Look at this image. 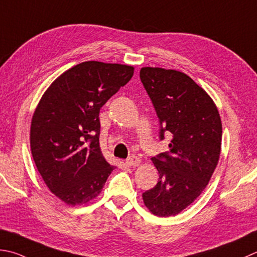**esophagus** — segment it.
I'll return each mask as SVG.
<instances>
[{
  "label": "esophagus",
  "instance_id": "34e87169",
  "mask_svg": "<svg viewBox=\"0 0 257 257\" xmlns=\"http://www.w3.org/2000/svg\"><path fill=\"white\" fill-rule=\"evenodd\" d=\"M125 163H127V165L130 166V167H135V166L140 165V159L137 157V156H130V157L125 160Z\"/></svg>",
  "mask_w": 257,
  "mask_h": 257
}]
</instances>
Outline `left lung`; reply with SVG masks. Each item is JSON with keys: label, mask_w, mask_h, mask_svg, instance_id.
Segmentation results:
<instances>
[{"label": "left lung", "mask_w": 257, "mask_h": 257, "mask_svg": "<svg viewBox=\"0 0 257 257\" xmlns=\"http://www.w3.org/2000/svg\"><path fill=\"white\" fill-rule=\"evenodd\" d=\"M140 80L158 115L159 138L172 136L169 152L152 160L159 173L154 188L143 194L150 212L175 216L202 194L217 166L222 121L213 99L180 71L146 67Z\"/></svg>", "instance_id": "obj_1"}]
</instances>
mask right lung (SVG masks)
Wrapping results in <instances>:
<instances>
[{
  "label": "right lung",
  "instance_id": "add662e5",
  "mask_svg": "<svg viewBox=\"0 0 257 257\" xmlns=\"http://www.w3.org/2000/svg\"><path fill=\"white\" fill-rule=\"evenodd\" d=\"M134 70L118 63H79L54 80L35 109L32 157L48 188L67 205L94 199L114 169L100 149L99 112Z\"/></svg>",
  "mask_w": 257,
  "mask_h": 257
}]
</instances>
